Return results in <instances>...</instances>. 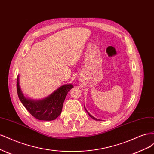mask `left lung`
Here are the masks:
<instances>
[{"label": "left lung", "mask_w": 154, "mask_h": 154, "mask_svg": "<svg viewBox=\"0 0 154 154\" xmlns=\"http://www.w3.org/2000/svg\"><path fill=\"white\" fill-rule=\"evenodd\" d=\"M84 108H85V107H84ZM85 109H86V108H85ZM86 111H87V110H86ZM87 112L88 113V115H89V116H90V117H91V118H92L93 119H94V120H98V119H97V118H95V117H93V116L92 115H90V113H89V112H88V111H87Z\"/></svg>", "instance_id": "1"}]
</instances>
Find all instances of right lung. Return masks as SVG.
<instances>
[{
    "instance_id": "obj_1",
    "label": "right lung",
    "mask_w": 154,
    "mask_h": 154,
    "mask_svg": "<svg viewBox=\"0 0 154 154\" xmlns=\"http://www.w3.org/2000/svg\"><path fill=\"white\" fill-rule=\"evenodd\" d=\"M17 77V89L18 96L23 106L31 115L39 120L51 121L55 120L61 113L63 105L68 92L73 87L72 84H66L54 91L42 100H35L27 98L23 95Z\"/></svg>"
}]
</instances>
